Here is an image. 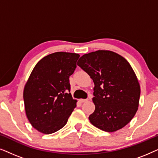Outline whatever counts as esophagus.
<instances>
[{
	"instance_id": "1",
	"label": "esophagus",
	"mask_w": 158,
	"mask_h": 158,
	"mask_svg": "<svg viewBox=\"0 0 158 158\" xmlns=\"http://www.w3.org/2000/svg\"><path fill=\"white\" fill-rule=\"evenodd\" d=\"M88 101V99H80L79 100L80 102H81V103H85V102H87Z\"/></svg>"
}]
</instances>
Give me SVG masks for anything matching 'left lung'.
Here are the masks:
<instances>
[{"mask_svg": "<svg viewBox=\"0 0 158 158\" xmlns=\"http://www.w3.org/2000/svg\"><path fill=\"white\" fill-rule=\"evenodd\" d=\"M77 64L94 83L90 122L108 132L126 126L137 111L140 97L139 81L128 61L114 52L98 50L83 55Z\"/></svg>", "mask_w": 158, "mask_h": 158, "instance_id": "1", "label": "left lung"}]
</instances>
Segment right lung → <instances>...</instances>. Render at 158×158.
Wrapping results in <instances>:
<instances>
[{"instance_id": "add662e5", "label": "right lung", "mask_w": 158, "mask_h": 158, "mask_svg": "<svg viewBox=\"0 0 158 158\" xmlns=\"http://www.w3.org/2000/svg\"><path fill=\"white\" fill-rule=\"evenodd\" d=\"M79 57L57 52L43 57L32 70L23 89V101L28 120L40 132L49 135L60 130L76 107L69 78Z\"/></svg>"}]
</instances>
